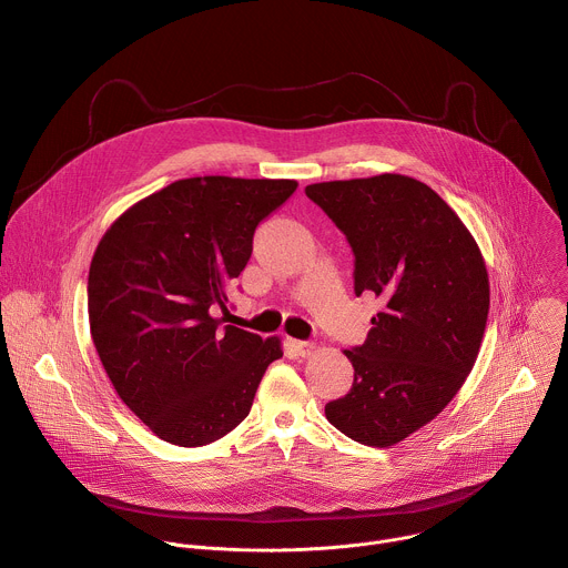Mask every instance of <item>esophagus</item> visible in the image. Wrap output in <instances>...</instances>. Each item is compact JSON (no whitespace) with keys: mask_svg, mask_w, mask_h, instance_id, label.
<instances>
[{"mask_svg":"<svg viewBox=\"0 0 568 568\" xmlns=\"http://www.w3.org/2000/svg\"><path fill=\"white\" fill-rule=\"evenodd\" d=\"M290 347L298 354V356H310L316 352V345L310 343V341H296V338H290Z\"/></svg>","mask_w":568,"mask_h":568,"instance_id":"esophagus-1","label":"esophagus"}]
</instances>
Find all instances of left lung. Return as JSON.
I'll list each match as a JSON object with an SVG mask.
<instances>
[{
    "mask_svg": "<svg viewBox=\"0 0 568 568\" xmlns=\"http://www.w3.org/2000/svg\"><path fill=\"white\" fill-rule=\"evenodd\" d=\"M305 194L354 252V294L384 303L365 343L343 349L354 382L325 417L358 444L395 446L453 402L477 361L490 305L484 256L446 201L415 178L316 182Z\"/></svg>",
    "mask_w": 568,
    "mask_h": 568,
    "instance_id": "obj_1",
    "label": "left lung"
}]
</instances>
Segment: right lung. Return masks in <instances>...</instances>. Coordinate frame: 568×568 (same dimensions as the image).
Here are the masks:
<instances>
[{
    "label": "right lung",
    "instance_id": "1",
    "mask_svg": "<svg viewBox=\"0 0 568 568\" xmlns=\"http://www.w3.org/2000/svg\"><path fill=\"white\" fill-rule=\"evenodd\" d=\"M296 180L184 178L129 207L89 270V323L118 397L160 439L196 448L252 410L281 338L223 325L227 285L245 270L258 223Z\"/></svg>",
    "mask_w": 568,
    "mask_h": 568
}]
</instances>
